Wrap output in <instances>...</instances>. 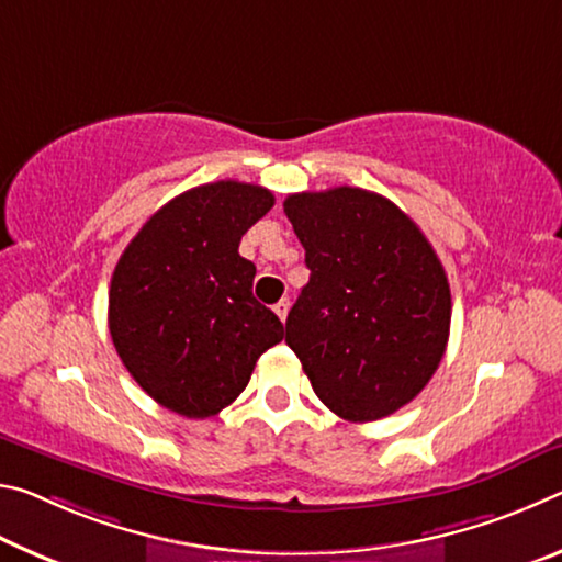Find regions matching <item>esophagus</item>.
<instances>
[{
    "label": "esophagus",
    "mask_w": 562,
    "mask_h": 562,
    "mask_svg": "<svg viewBox=\"0 0 562 562\" xmlns=\"http://www.w3.org/2000/svg\"><path fill=\"white\" fill-rule=\"evenodd\" d=\"M289 308H291V303H289V299H281L279 303H276L273 306V311H276V316H279L281 321H286V316H289Z\"/></svg>",
    "instance_id": "1"
}]
</instances>
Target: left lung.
Masks as SVG:
<instances>
[{"label": "left lung", "mask_w": 562, "mask_h": 562, "mask_svg": "<svg viewBox=\"0 0 562 562\" xmlns=\"http://www.w3.org/2000/svg\"><path fill=\"white\" fill-rule=\"evenodd\" d=\"M283 211L311 271L289 311L286 344L336 416H391L426 389L446 353L443 263L420 228L373 191H303Z\"/></svg>", "instance_id": "left-lung-1"}]
</instances>
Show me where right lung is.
Here are the masks:
<instances>
[{
    "mask_svg": "<svg viewBox=\"0 0 562 562\" xmlns=\"http://www.w3.org/2000/svg\"><path fill=\"white\" fill-rule=\"evenodd\" d=\"M273 194L234 179L189 189L146 221L109 289V334L134 381L183 418L234 403L283 324L254 299L241 236Z\"/></svg>",
    "mask_w": 562,
    "mask_h": 562,
    "instance_id": "1",
    "label": "right lung"
}]
</instances>
